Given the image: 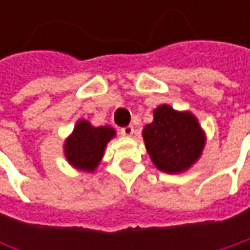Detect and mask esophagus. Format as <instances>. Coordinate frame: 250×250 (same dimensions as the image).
Returning a JSON list of instances; mask_svg holds the SVG:
<instances>
[{"instance_id":"1","label":"esophagus","mask_w":250,"mask_h":250,"mask_svg":"<svg viewBox=\"0 0 250 250\" xmlns=\"http://www.w3.org/2000/svg\"><path fill=\"white\" fill-rule=\"evenodd\" d=\"M120 131H122V134H123V136L130 137V136H133V133H134V127H133V125H125V127H123Z\"/></svg>"}]
</instances>
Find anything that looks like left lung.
Instances as JSON below:
<instances>
[{"mask_svg":"<svg viewBox=\"0 0 250 250\" xmlns=\"http://www.w3.org/2000/svg\"><path fill=\"white\" fill-rule=\"evenodd\" d=\"M153 165L165 174H182L200 161L207 136L198 119L188 110L168 104L153 110V122L142 131Z\"/></svg>","mask_w":250,"mask_h":250,"instance_id":"1","label":"left lung"}]
</instances>
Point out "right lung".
<instances>
[{
  "label": "right lung",
  "instance_id": "obj_1",
  "mask_svg": "<svg viewBox=\"0 0 250 250\" xmlns=\"http://www.w3.org/2000/svg\"><path fill=\"white\" fill-rule=\"evenodd\" d=\"M114 137L116 130L111 125L95 127L81 119L63 142V155L72 168L91 174L98 168L108 142Z\"/></svg>",
  "mask_w": 250,
  "mask_h": 250
}]
</instances>
